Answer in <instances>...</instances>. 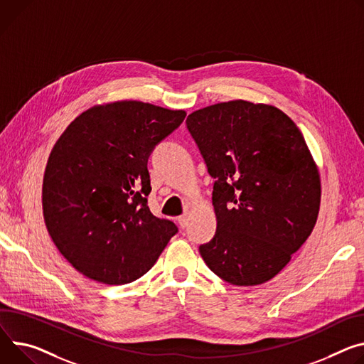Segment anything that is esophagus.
<instances>
[{
	"label": "esophagus",
	"instance_id": "34e87169",
	"mask_svg": "<svg viewBox=\"0 0 364 364\" xmlns=\"http://www.w3.org/2000/svg\"><path fill=\"white\" fill-rule=\"evenodd\" d=\"M178 223H180V226H181V228H186V226H187V223H188V215H187V213L181 215V216L178 218Z\"/></svg>",
	"mask_w": 364,
	"mask_h": 364
}]
</instances>
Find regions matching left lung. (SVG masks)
I'll return each instance as SVG.
<instances>
[{
  "label": "left lung",
  "instance_id": "1",
  "mask_svg": "<svg viewBox=\"0 0 364 364\" xmlns=\"http://www.w3.org/2000/svg\"><path fill=\"white\" fill-rule=\"evenodd\" d=\"M186 123L215 178L216 234L199 247L206 266L235 286L269 282L319 212V173L302 132L277 107L245 100L196 110Z\"/></svg>",
  "mask_w": 364,
  "mask_h": 364
}]
</instances>
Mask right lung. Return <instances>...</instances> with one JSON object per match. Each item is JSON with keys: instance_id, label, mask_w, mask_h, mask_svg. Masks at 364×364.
Listing matches in <instances>:
<instances>
[{"instance_id": "1", "label": "right lung", "mask_w": 364, "mask_h": 364, "mask_svg": "<svg viewBox=\"0 0 364 364\" xmlns=\"http://www.w3.org/2000/svg\"><path fill=\"white\" fill-rule=\"evenodd\" d=\"M184 110L123 100L82 112L56 141L42 205L59 252L85 277L126 284L144 276L177 234L154 216L148 158Z\"/></svg>"}]
</instances>
